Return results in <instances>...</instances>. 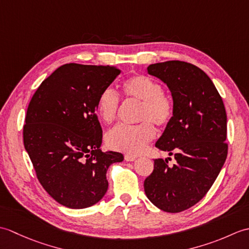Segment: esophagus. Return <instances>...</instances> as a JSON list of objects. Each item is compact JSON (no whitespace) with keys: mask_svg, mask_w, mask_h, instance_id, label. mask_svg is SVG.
<instances>
[{"mask_svg":"<svg viewBox=\"0 0 249 249\" xmlns=\"http://www.w3.org/2000/svg\"><path fill=\"white\" fill-rule=\"evenodd\" d=\"M124 158H125V160H126V161H134V160H136V156L127 154V155H125V156H124Z\"/></svg>","mask_w":249,"mask_h":249,"instance_id":"34e87169","label":"esophagus"}]
</instances>
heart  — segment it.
<instances>
[{
  "mask_svg": "<svg viewBox=\"0 0 249 249\" xmlns=\"http://www.w3.org/2000/svg\"><path fill=\"white\" fill-rule=\"evenodd\" d=\"M123 92L128 99L140 102L138 122L136 126L119 125L106 135V144L111 150L139 154L146 144L155 138L157 126L170 123L174 112L172 98L161 91V86L145 75H136L123 83ZM120 99L112 89H106L97 102V113L106 124H111L118 118Z\"/></svg>",
  "mask_w": 249,
  "mask_h": 249,
  "instance_id": "heart-1",
  "label": "heart"
}]
</instances>
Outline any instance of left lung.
<instances>
[{
    "mask_svg": "<svg viewBox=\"0 0 249 249\" xmlns=\"http://www.w3.org/2000/svg\"><path fill=\"white\" fill-rule=\"evenodd\" d=\"M147 72L165 82L172 95V120L155 146L177 162L171 167L167 160H155L144 192L158 209L178 213L204 197L224 166L228 154L226 109L210 77L190 63H156Z\"/></svg>",
    "mask_w": 249,
    "mask_h": 249,
    "instance_id": "obj_1",
    "label": "left lung"
}]
</instances>
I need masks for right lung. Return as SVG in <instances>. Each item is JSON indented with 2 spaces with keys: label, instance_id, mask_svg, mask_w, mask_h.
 Returning a JSON list of instances; mask_svg holds the SVG:
<instances>
[{
  "label": "right lung",
  "instance_id": "1",
  "mask_svg": "<svg viewBox=\"0 0 249 249\" xmlns=\"http://www.w3.org/2000/svg\"><path fill=\"white\" fill-rule=\"evenodd\" d=\"M114 66L62 65L41 82L29 104L23 143L41 186L56 202L86 209L108 189L106 173L123 161L100 150L103 129L97 102L120 75Z\"/></svg>",
  "mask_w": 249,
  "mask_h": 249
}]
</instances>
